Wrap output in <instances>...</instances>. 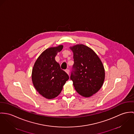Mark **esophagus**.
Here are the masks:
<instances>
[{
	"mask_svg": "<svg viewBox=\"0 0 134 134\" xmlns=\"http://www.w3.org/2000/svg\"><path fill=\"white\" fill-rule=\"evenodd\" d=\"M65 71H66V72L67 74H69V69H66L65 70Z\"/></svg>",
	"mask_w": 134,
	"mask_h": 134,
	"instance_id": "esophagus-1",
	"label": "esophagus"
}]
</instances>
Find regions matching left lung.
Masks as SVG:
<instances>
[{
  "label": "left lung",
  "instance_id": "1",
  "mask_svg": "<svg viewBox=\"0 0 134 134\" xmlns=\"http://www.w3.org/2000/svg\"><path fill=\"white\" fill-rule=\"evenodd\" d=\"M70 48L74 52V60L70 79L77 93L89 97L103 85L104 66L97 54L88 47L76 45Z\"/></svg>",
  "mask_w": 134,
  "mask_h": 134
}]
</instances>
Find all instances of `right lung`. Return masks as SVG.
<instances>
[{
    "instance_id": "1",
    "label": "right lung",
    "mask_w": 134,
    "mask_h": 134,
    "mask_svg": "<svg viewBox=\"0 0 134 134\" xmlns=\"http://www.w3.org/2000/svg\"><path fill=\"white\" fill-rule=\"evenodd\" d=\"M63 48V46L60 45L47 49L39 56L33 68V85L40 94L48 99L59 96L63 85L69 79L55 60L58 52Z\"/></svg>"
}]
</instances>
